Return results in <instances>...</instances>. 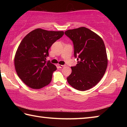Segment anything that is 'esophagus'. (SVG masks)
<instances>
[{
	"instance_id": "esophagus-1",
	"label": "esophagus",
	"mask_w": 127,
	"mask_h": 127,
	"mask_svg": "<svg viewBox=\"0 0 127 127\" xmlns=\"http://www.w3.org/2000/svg\"><path fill=\"white\" fill-rule=\"evenodd\" d=\"M58 66L59 68H63L64 66H65V65H61V64H58Z\"/></svg>"
}]
</instances>
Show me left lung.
Listing matches in <instances>:
<instances>
[{
  "instance_id": "1",
  "label": "left lung",
  "mask_w": 127,
  "mask_h": 127,
  "mask_svg": "<svg viewBox=\"0 0 127 127\" xmlns=\"http://www.w3.org/2000/svg\"><path fill=\"white\" fill-rule=\"evenodd\" d=\"M65 34L73 42L74 55L79 61L71 67L68 82L79 91L91 89L100 81L107 68L104 42L97 34L85 27L68 30Z\"/></svg>"
}]
</instances>
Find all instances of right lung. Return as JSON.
<instances>
[{"label": "right lung", "mask_w": 127, "mask_h": 127, "mask_svg": "<svg viewBox=\"0 0 127 127\" xmlns=\"http://www.w3.org/2000/svg\"><path fill=\"white\" fill-rule=\"evenodd\" d=\"M63 35V31L37 29L23 38L15 54L14 66L17 75L27 86L40 89L50 83L57 67L46 61L48 51Z\"/></svg>", "instance_id": "right-lung-1"}]
</instances>
